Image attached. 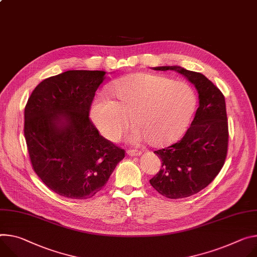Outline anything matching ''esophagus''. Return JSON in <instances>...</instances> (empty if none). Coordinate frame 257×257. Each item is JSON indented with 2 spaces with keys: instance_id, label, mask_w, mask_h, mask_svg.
<instances>
[{
  "instance_id": "1",
  "label": "esophagus",
  "mask_w": 257,
  "mask_h": 257,
  "mask_svg": "<svg viewBox=\"0 0 257 257\" xmlns=\"http://www.w3.org/2000/svg\"><path fill=\"white\" fill-rule=\"evenodd\" d=\"M127 154L130 157H137V156H141L143 153L139 152V151H135V150H129V151H127Z\"/></svg>"
}]
</instances>
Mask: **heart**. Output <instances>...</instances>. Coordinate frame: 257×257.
<instances>
[{"label": "heart", "mask_w": 257, "mask_h": 257, "mask_svg": "<svg viewBox=\"0 0 257 257\" xmlns=\"http://www.w3.org/2000/svg\"><path fill=\"white\" fill-rule=\"evenodd\" d=\"M115 100L97 97L90 114L100 133L118 139L130 126H137L129 142H149L154 147L172 144L184 132L196 106V95L186 83L154 74H135L111 85Z\"/></svg>", "instance_id": "1"}]
</instances>
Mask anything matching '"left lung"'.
Instances as JSON below:
<instances>
[{
    "instance_id": "obj_1",
    "label": "left lung",
    "mask_w": 257,
    "mask_h": 257,
    "mask_svg": "<svg viewBox=\"0 0 257 257\" xmlns=\"http://www.w3.org/2000/svg\"><path fill=\"white\" fill-rule=\"evenodd\" d=\"M153 69L181 74L199 94L195 118L183 137L168 148L154 152L162 160V168L150 180L153 188L166 198H186L205 189L224 164L228 141L224 96L201 73L178 65Z\"/></svg>"
}]
</instances>
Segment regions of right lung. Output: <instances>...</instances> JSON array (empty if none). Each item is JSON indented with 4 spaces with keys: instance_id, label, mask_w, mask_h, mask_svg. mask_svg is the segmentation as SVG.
<instances>
[{
    "instance_id": "1",
    "label": "right lung",
    "mask_w": 257,
    "mask_h": 257,
    "mask_svg": "<svg viewBox=\"0 0 257 257\" xmlns=\"http://www.w3.org/2000/svg\"><path fill=\"white\" fill-rule=\"evenodd\" d=\"M103 71H66L42 81L25 108V137L33 168L56 194L94 196L125 151L106 141L89 119Z\"/></svg>"
}]
</instances>
